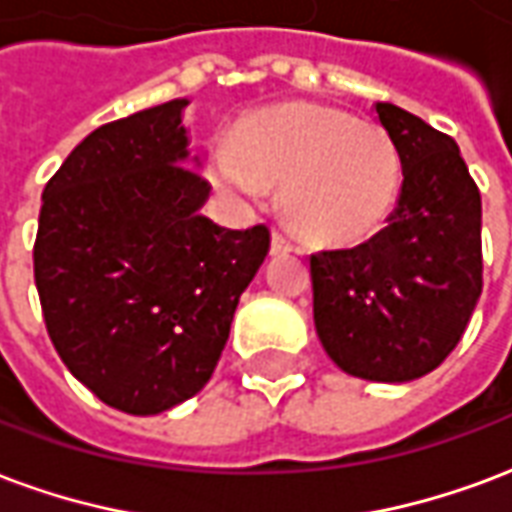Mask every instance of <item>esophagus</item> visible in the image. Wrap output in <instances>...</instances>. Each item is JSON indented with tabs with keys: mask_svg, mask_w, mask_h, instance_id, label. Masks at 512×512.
Here are the masks:
<instances>
[{
	"mask_svg": "<svg viewBox=\"0 0 512 512\" xmlns=\"http://www.w3.org/2000/svg\"><path fill=\"white\" fill-rule=\"evenodd\" d=\"M272 256H281V253H292L297 251L294 248V242L286 237V234H281V231H272V245H270Z\"/></svg>",
	"mask_w": 512,
	"mask_h": 512,
	"instance_id": "esophagus-1",
	"label": "esophagus"
}]
</instances>
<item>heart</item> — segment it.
<instances>
[{
    "label": "heart",
    "mask_w": 512,
    "mask_h": 512,
    "mask_svg": "<svg viewBox=\"0 0 512 512\" xmlns=\"http://www.w3.org/2000/svg\"><path fill=\"white\" fill-rule=\"evenodd\" d=\"M393 136L335 108H272L210 152L212 185L237 204L283 188L294 229L319 242H354L382 229L401 190Z\"/></svg>",
    "instance_id": "obj_1"
}]
</instances>
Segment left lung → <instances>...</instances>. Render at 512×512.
Masks as SVG:
<instances>
[{"instance_id": "8db88e82", "label": "left lung", "mask_w": 512, "mask_h": 512, "mask_svg": "<svg viewBox=\"0 0 512 512\" xmlns=\"http://www.w3.org/2000/svg\"><path fill=\"white\" fill-rule=\"evenodd\" d=\"M376 117L401 152V196L368 242L313 253V322L341 371L412 382L445 363L480 300L483 207L453 138L393 103Z\"/></svg>"}]
</instances>
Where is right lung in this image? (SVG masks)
<instances>
[{
    "instance_id": "right-lung-1",
    "label": "right lung",
    "mask_w": 512,
    "mask_h": 512,
    "mask_svg": "<svg viewBox=\"0 0 512 512\" xmlns=\"http://www.w3.org/2000/svg\"><path fill=\"white\" fill-rule=\"evenodd\" d=\"M177 98L100 125L48 179L35 286L54 349L78 382L128 414H158L210 382L270 229L201 215Z\"/></svg>"
}]
</instances>
